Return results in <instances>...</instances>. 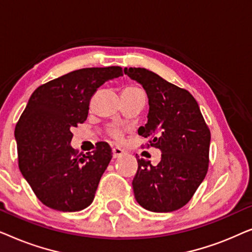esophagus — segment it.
<instances>
[{"instance_id":"1","label":"esophagus","mask_w":252,"mask_h":252,"mask_svg":"<svg viewBox=\"0 0 252 252\" xmlns=\"http://www.w3.org/2000/svg\"><path fill=\"white\" fill-rule=\"evenodd\" d=\"M112 154H113V158H119V157H122L124 154H125V151H124L123 149H120V148H118V147H116L112 149Z\"/></svg>"}]
</instances>
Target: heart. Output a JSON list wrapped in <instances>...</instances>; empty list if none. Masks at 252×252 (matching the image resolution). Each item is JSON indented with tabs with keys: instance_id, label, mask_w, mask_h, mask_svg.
Masks as SVG:
<instances>
[{
	"instance_id": "heart-1",
	"label": "heart",
	"mask_w": 252,
	"mask_h": 252,
	"mask_svg": "<svg viewBox=\"0 0 252 252\" xmlns=\"http://www.w3.org/2000/svg\"><path fill=\"white\" fill-rule=\"evenodd\" d=\"M126 91H130V92H142V91H140L139 88H134V87L126 88ZM112 134H113V135H115L116 137H118V139H119L120 136H122V134H120V132H119L118 129H113V130H112Z\"/></svg>"
}]
</instances>
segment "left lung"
<instances>
[{
	"instance_id": "left-lung-1",
	"label": "left lung",
	"mask_w": 252,
	"mask_h": 252,
	"mask_svg": "<svg viewBox=\"0 0 252 252\" xmlns=\"http://www.w3.org/2000/svg\"><path fill=\"white\" fill-rule=\"evenodd\" d=\"M142 86L149 99L148 123L140 135L161 151L160 161L137 159L132 186L136 202L148 211L172 212L190 201L209 166L211 134L198 103L186 89L143 67L124 68Z\"/></svg>"
}]
</instances>
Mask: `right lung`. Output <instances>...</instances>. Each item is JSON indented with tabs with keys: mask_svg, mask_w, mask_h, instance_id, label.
Returning a JSON list of instances; mask_svg holds the SVG:
<instances>
[{
	"mask_svg": "<svg viewBox=\"0 0 252 252\" xmlns=\"http://www.w3.org/2000/svg\"><path fill=\"white\" fill-rule=\"evenodd\" d=\"M123 77L122 67H87L37 87L15 128L19 168L36 197L63 212L84 210L112 158L106 142L77 156L71 129L87 119L89 101L98 87Z\"/></svg>",
	"mask_w": 252,
	"mask_h": 252,
	"instance_id": "add662e5",
	"label": "right lung"
}]
</instances>
